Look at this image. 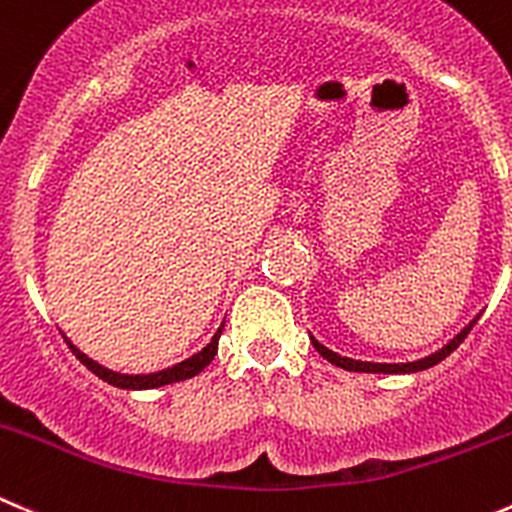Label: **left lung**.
Segmentation results:
<instances>
[{
	"label": "left lung",
	"mask_w": 512,
	"mask_h": 512,
	"mask_svg": "<svg viewBox=\"0 0 512 512\" xmlns=\"http://www.w3.org/2000/svg\"><path fill=\"white\" fill-rule=\"evenodd\" d=\"M478 319H480V314L475 316V319H472L470 324H467L465 329H462V332L457 334V337H452L450 342L445 344V347H442V349H437L435 354H430V357H425V359H417V362H407V364H379V362H359V359H349V357H342V354L332 352V349H326L324 344H319V342H316L314 337H311V344H314V349H316V352L321 354V357L326 359V362L337 364V367H342V369H349V372H372V374H410V372H422V369H430V367H435V364H440L442 359H445V357H450V354L455 352V349L460 347L462 342H465V337H467V334H470V329H472V326H475V321H478Z\"/></svg>",
	"instance_id": "obj_1"
}]
</instances>
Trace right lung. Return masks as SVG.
I'll list each match as a JSON object with an SVG mask.
<instances>
[{
	"label": "right lung",
	"mask_w": 512,
	"mask_h": 512,
	"mask_svg": "<svg viewBox=\"0 0 512 512\" xmlns=\"http://www.w3.org/2000/svg\"><path fill=\"white\" fill-rule=\"evenodd\" d=\"M221 332H223V324L218 326V332L213 334L211 342L206 344V347L201 349V352H196L193 357L183 359V362L173 364V367L168 369H160V372H150V374H120V372H113V369L102 367V364H97L95 359L87 357L85 352H80V349L75 347V344L70 342V339L65 337L67 347L72 349V354H75L77 359H80L82 364H85L87 369H90L92 374H97V377L102 379V382L113 384V387H120V389H155V387H163V384H173V382H183V379H191L196 377L198 372H203V369L208 367V364L213 362V357H216L218 352V339H221Z\"/></svg>",
	"instance_id": "right-lung-1"
}]
</instances>
